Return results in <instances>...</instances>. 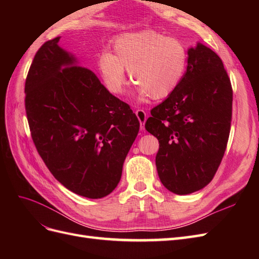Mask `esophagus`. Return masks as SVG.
Wrapping results in <instances>:
<instances>
[{"mask_svg": "<svg viewBox=\"0 0 259 259\" xmlns=\"http://www.w3.org/2000/svg\"><path fill=\"white\" fill-rule=\"evenodd\" d=\"M136 115L138 117V120L140 122V130L144 131L145 130V123H146V120H147V113L142 110V109H138V110H136Z\"/></svg>", "mask_w": 259, "mask_h": 259, "instance_id": "obj_1", "label": "esophagus"}]
</instances>
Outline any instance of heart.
Instances as JSON below:
<instances>
[{
  "label": "heart",
  "mask_w": 259,
  "mask_h": 259,
  "mask_svg": "<svg viewBox=\"0 0 259 259\" xmlns=\"http://www.w3.org/2000/svg\"><path fill=\"white\" fill-rule=\"evenodd\" d=\"M187 57L185 46L176 38L155 31H140L117 37L113 54H101L98 65L111 93L123 92L127 70L135 82L134 95L156 100L169 96L177 89L186 71Z\"/></svg>",
  "instance_id": "1"
}]
</instances>
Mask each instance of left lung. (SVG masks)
I'll return each mask as SVG.
<instances>
[{
  "mask_svg": "<svg viewBox=\"0 0 259 259\" xmlns=\"http://www.w3.org/2000/svg\"><path fill=\"white\" fill-rule=\"evenodd\" d=\"M230 79L218 55L198 42L177 89L154 107L145 127L159 140L155 165L170 192L190 194L210 183L228 143Z\"/></svg>",
  "mask_w": 259,
  "mask_h": 259,
  "instance_id": "left-lung-1",
  "label": "left lung"
}]
</instances>
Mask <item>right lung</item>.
Here are the masks:
<instances>
[{
    "label": "right lung",
    "instance_id": "add662e5",
    "mask_svg": "<svg viewBox=\"0 0 259 259\" xmlns=\"http://www.w3.org/2000/svg\"><path fill=\"white\" fill-rule=\"evenodd\" d=\"M45 42L27 75L26 112L33 143L53 176L89 199L110 194L137 137L139 121L73 54Z\"/></svg>",
    "mask_w": 259,
    "mask_h": 259
}]
</instances>
